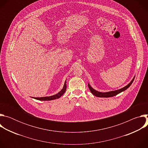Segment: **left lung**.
Returning <instances> with one entry per match:
<instances>
[{"instance_id": "left-lung-1", "label": "left lung", "mask_w": 148, "mask_h": 148, "mask_svg": "<svg viewBox=\"0 0 148 148\" xmlns=\"http://www.w3.org/2000/svg\"><path fill=\"white\" fill-rule=\"evenodd\" d=\"M135 78H134V79L131 81V82L128 84L127 86H125V87L120 89V90H116V91H110V92H98L97 91H95V90H94L90 86V84H88V88L90 89V90L91 91V93L94 95L96 97H114L118 94H119L120 92L126 90V89H128L132 84V83L133 82Z\"/></svg>"}]
</instances>
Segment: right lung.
Returning a JSON list of instances; mask_svg holds the SVG:
<instances>
[{"label": "right lung", "mask_w": 148, "mask_h": 148, "mask_svg": "<svg viewBox=\"0 0 148 148\" xmlns=\"http://www.w3.org/2000/svg\"><path fill=\"white\" fill-rule=\"evenodd\" d=\"M66 88H67V86H66V81H65L64 87H63V88L57 94L53 95V96H50V97H34V99H38V100H40V101H49V100H53V99H58L60 97H61L63 94H64V92H66Z\"/></svg>", "instance_id": "add662e5"}]
</instances>
